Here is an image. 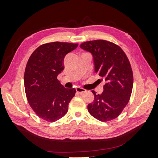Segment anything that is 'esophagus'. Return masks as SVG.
Segmentation results:
<instances>
[{"mask_svg": "<svg viewBox=\"0 0 158 158\" xmlns=\"http://www.w3.org/2000/svg\"><path fill=\"white\" fill-rule=\"evenodd\" d=\"M76 92H77V93L80 94H82V93L86 92V90L85 89L82 88H76Z\"/></svg>", "mask_w": 158, "mask_h": 158, "instance_id": "1", "label": "esophagus"}]
</instances>
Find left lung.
<instances>
[{
	"label": "left lung",
	"instance_id": "1",
	"mask_svg": "<svg viewBox=\"0 0 158 158\" xmlns=\"http://www.w3.org/2000/svg\"><path fill=\"white\" fill-rule=\"evenodd\" d=\"M80 47L92 54L95 72L106 81L101 95L92 92L94 100L88 105V112L101 122L113 120L128 104L132 93L133 74L128 58L118 45L106 40L86 41Z\"/></svg>",
	"mask_w": 158,
	"mask_h": 158
}]
</instances>
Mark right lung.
Returning a JSON list of instances; mask_svg holds the SVG:
<instances>
[{"mask_svg": "<svg viewBox=\"0 0 158 158\" xmlns=\"http://www.w3.org/2000/svg\"><path fill=\"white\" fill-rule=\"evenodd\" d=\"M77 44L56 42L43 44L32 52L24 73L27 99L37 116L54 122L68 112L75 88L66 89L57 77L64 69L65 56L76 49Z\"/></svg>", "mask_w": 158, "mask_h": 158, "instance_id": "1", "label": "right lung"}]
</instances>
